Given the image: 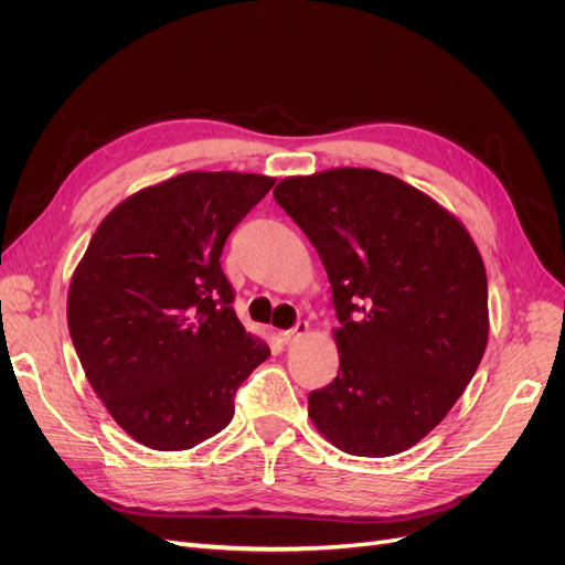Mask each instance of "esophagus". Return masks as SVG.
<instances>
[{
	"label": "esophagus",
	"instance_id": "1",
	"mask_svg": "<svg viewBox=\"0 0 565 565\" xmlns=\"http://www.w3.org/2000/svg\"><path fill=\"white\" fill-rule=\"evenodd\" d=\"M303 334H309V322L306 320H299L292 330H282V332H278V341L280 344H292V341H297V339H301Z\"/></svg>",
	"mask_w": 565,
	"mask_h": 565
}]
</instances>
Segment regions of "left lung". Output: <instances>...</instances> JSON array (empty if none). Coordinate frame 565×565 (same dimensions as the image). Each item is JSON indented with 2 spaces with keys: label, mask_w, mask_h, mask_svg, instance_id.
<instances>
[{
  "label": "left lung",
  "mask_w": 565,
  "mask_h": 565,
  "mask_svg": "<svg viewBox=\"0 0 565 565\" xmlns=\"http://www.w3.org/2000/svg\"><path fill=\"white\" fill-rule=\"evenodd\" d=\"M332 285L339 374L309 393L334 448L388 457L450 413L488 344V278L438 202L377 169L289 177L273 191Z\"/></svg>",
  "instance_id": "8db88e82"
}]
</instances>
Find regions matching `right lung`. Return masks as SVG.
Returning <instances> with one entry per match:
<instances>
[{
	"label": "right lung",
	"mask_w": 565,
	"mask_h": 565,
	"mask_svg": "<svg viewBox=\"0 0 565 565\" xmlns=\"http://www.w3.org/2000/svg\"><path fill=\"white\" fill-rule=\"evenodd\" d=\"M276 179L185 172L100 221L67 292V330L113 419L152 450H188L233 419L235 391L270 355L233 311L231 231Z\"/></svg>",
	"instance_id": "right-lung-1"
}]
</instances>
